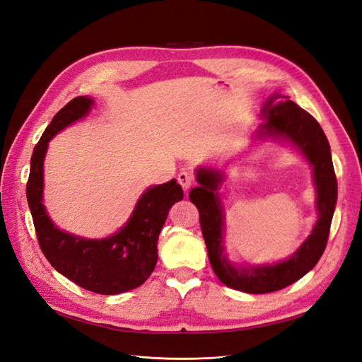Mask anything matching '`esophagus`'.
I'll return each instance as SVG.
<instances>
[{"label": "esophagus", "mask_w": 362, "mask_h": 362, "mask_svg": "<svg viewBox=\"0 0 362 362\" xmlns=\"http://www.w3.org/2000/svg\"><path fill=\"white\" fill-rule=\"evenodd\" d=\"M178 182L181 184V187L184 189V192H187L192 185L194 184V177L192 172L187 170H182L178 173Z\"/></svg>", "instance_id": "34e87169"}]
</instances>
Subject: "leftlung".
Masks as SVG:
<instances>
[{
  "mask_svg": "<svg viewBox=\"0 0 362 362\" xmlns=\"http://www.w3.org/2000/svg\"><path fill=\"white\" fill-rule=\"evenodd\" d=\"M267 122L261 125V136L288 139L314 166V184L317 192V218L311 235L294 254L273 266L235 267L225 257L223 250V211L217 189L223 181V173L213 169H198L199 187L190 192V201L198 206L199 222L208 250L210 264L216 276L225 286L238 291L262 294L288 287L306 275L323 255L332 216L337 204V177L327 141L320 124L288 96L273 95L262 108Z\"/></svg>",
  "mask_w": 362,
  "mask_h": 362,
  "instance_id": "obj_1",
  "label": "left lung"
}]
</instances>
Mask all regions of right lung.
Segmentation results:
<instances>
[{
	"label": "right lung",
	"mask_w": 362,
	"mask_h": 362,
	"mask_svg": "<svg viewBox=\"0 0 362 362\" xmlns=\"http://www.w3.org/2000/svg\"><path fill=\"white\" fill-rule=\"evenodd\" d=\"M92 104V98H74L43 131L31 156L27 201L39 246L49 264L81 288L112 296L140 287L154 272L160 231L172 205L181 201L184 193L177 180L148 189L128 223L119 233L103 240L72 235L54 226L42 204L43 158L48 141L89 113Z\"/></svg>",
	"instance_id": "obj_1"
}]
</instances>
